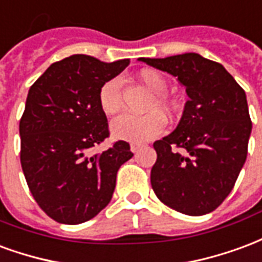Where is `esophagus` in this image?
<instances>
[{"label": "esophagus", "mask_w": 262, "mask_h": 262, "mask_svg": "<svg viewBox=\"0 0 262 262\" xmlns=\"http://www.w3.org/2000/svg\"><path fill=\"white\" fill-rule=\"evenodd\" d=\"M129 148H131V152H133V154H137V152H138V150L141 149V148H142V145H141V144H135V142H133Z\"/></svg>", "instance_id": "1"}]
</instances>
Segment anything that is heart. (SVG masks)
<instances>
[{"instance_id":"b5f03b06","label":"heart","mask_w":262,"mask_h":262,"mask_svg":"<svg viewBox=\"0 0 262 262\" xmlns=\"http://www.w3.org/2000/svg\"><path fill=\"white\" fill-rule=\"evenodd\" d=\"M139 81L144 83L146 89L154 93V100L150 102V107L163 108L166 113H173L174 103L171 102L165 93L167 92V81L165 76L156 71L146 70L139 74ZM99 106L107 116H113L123 106L121 97V81L118 78H113L104 82L99 91ZM166 127L165 117L159 112H150L144 116L135 114H121L112 123L113 135L118 139L141 144L156 138L163 133Z\"/></svg>"}]
</instances>
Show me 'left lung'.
<instances>
[{
  "instance_id": "obj_1",
  "label": "left lung",
  "mask_w": 262,
  "mask_h": 262,
  "mask_svg": "<svg viewBox=\"0 0 262 262\" xmlns=\"http://www.w3.org/2000/svg\"><path fill=\"white\" fill-rule=\"evenodd\" d=\"M139 60L176 76L188 95L177 128L154 144L155 194L186 215L215 211L247 158L251 120L243 88L219 62L195 53Z\"/></svg>"
}]
</instances>
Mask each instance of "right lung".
<instances>
[{
	"label": "right lung",
	"mask_w": 262,
	"mask_h": 262,
	"mask_svg": "<svg viewBox=\"0 0 262 262\" xmlns=\"http://www.w3.org/2000/svg\"><path fill=\"white\" fill-rule=\"evenodd\" d=\"M128 64L71 55L30 86L19 123L20 165L34 201L55 222L96 216L112 200L120 166L133 158L125 141L92 154L110 135L99 91Z\"/></svg>",
	"instance_id": "obj_1"
}]
</instances>
